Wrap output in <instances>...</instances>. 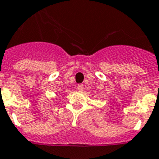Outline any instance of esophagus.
Instances as JSON below:
<instances>
[{
  "label": "esophagus",
  "mask_w": 159,
  "mask_h": 159,
  "mask_svg": "<svg viewBox=\"0 0 159 159\" xmlns=\"http://www.w3.org/2000/svg\"><path fill=\"white\" fill-rule=\"evenodd\" d=\"M77 87L78 91H83V89H84V86L82 84H78Z\"/></svg>",
  "instance_id": "esophagus-1"
}]
</instances>
